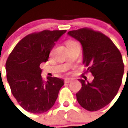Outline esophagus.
Listing matches in <instances>:
<instances>
[{"mask_svg":"<svg viewBox=\"0 0 128 128\" xmlns=\"http://www.w3.org/2000/svg\"><path fill=\"white\" fill-rule=\"evenodd\" d=\"M72 81V79H70V78H66L65 80V83H69L70 82Z\"/></svg>","mask_w":128,"mask_h":128,"instance_id":"obj_1","label":"esophagus"}]
</instances>
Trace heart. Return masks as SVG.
Wrapping results in <instances>:
<instances>
[{"label": "heart", "instance_id": "1", "mask_svg": "<svg viewBox=\"0 0 128 128\" xmlns=\"http://www.w3.org/2000/svg\"><path fill=\"white\" fill-rule=\"evenodd\" d=\"M76 42L74 40H67L66 42V45H68V44H73V43Z\"/></svg>", "mask_w": 128, "mask_h": 128}]
</instances>
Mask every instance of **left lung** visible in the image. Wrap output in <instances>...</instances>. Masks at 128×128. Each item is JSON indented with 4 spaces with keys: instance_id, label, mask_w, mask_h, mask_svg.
<instances>
[{
    "instance_id": "1",
    "label": "left lung",
    "mask_w": 128,
    "mask_h": 128,
    "mask_svg": "<svg viewBox=\"0 0 128 128\" xmlns=\"http://www.w3.org/2000/svg\"><path fill=\"white\" fill-rule=\"evenodd\" d=\"M68 34L82 45L86 73L94 77L92 82L79 80L82 86L76 94L78 102L90 112L108 105L117 95L124 74L121 53L112 40L99 31L89 28L70 30Z\"/></svg>"
}]
</instances>
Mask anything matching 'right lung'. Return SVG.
Here are the masks:
<instances>
[{
	"mask_svg": "<svg viewBox=\"0 0 128 128\" xmlns=\"http://www.w3.org/2000/svg\"><path fill=\"white\" fill-rule=\"evenodd\" d=\"M66 30H44L22 38L6 63L7 80L11 93L22 108L32 114H42L54 104L63 80L41 76L40 65L48 61L55 42Z\"/></svg>",
	"mask_w": 128,
	"mask_h": 128,
	"instance_id": "obj_1",
	"label": "right lung"
}]
</instances>
